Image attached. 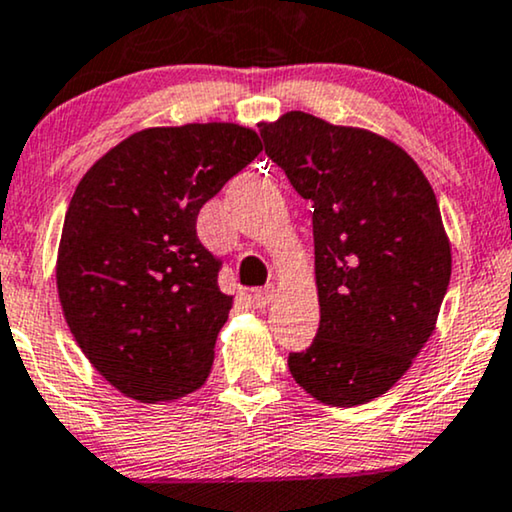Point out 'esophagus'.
<instances>
[{
    "label": "esophagus",
    "mask_w": 512,
    "mask_h": 512,
    "mask_svg": "<svg viewBox=\"0 0 512 512\" xmlns=\"http://www.w3.org/2000/svg\"><path fill=\"white\" fill-rule=\"evenodd\" d=\"M274 295H276V288L274 286H264V288L255 290V293H252V304H255L257 309L269 307L271 300H274Z\"/></svg>",
    "instance_id": "34e87169"
}]
</instances>
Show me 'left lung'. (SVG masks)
I'll return each mask as SVG.
<instances>
[{"mask_svg":"<svg viewBox=\"0 0 512 512\" xmlns=\"http://www.w3.org/2000/svg\"><path fill=\"white\" fill-rule=\"evenodd\" d=\"M257 127L269 158L314 203L321 321L288 368L321 404H366L409 371L437 326L451 243L435 191L404 148L371 129L302 111Z\"/></svg>","mask_w":512,"mask_h":512,"instance_id":"1","label":"left lung"}]
</instances>
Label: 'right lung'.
I'll use <instances>...</instances> for the list:
<instances>
[{
    "instance_id": "obj_1",
    "label": "right lung",
    "mask_w": 512,
    "mask_h": 512,
    "mask_svg": "<svg viewBox=\"0 0 512 512\" xmlns=\"http://www.w3.org/2000/svg\"><path fill=\"white\" fill-rule=\"evenodd\" d=\"M262 151L234 122L148 127L101 155L70 198L56 257L63 316L125 397L174 401L208 380L234 297L198 212Z\"/></svg>"
}]
</instances>
